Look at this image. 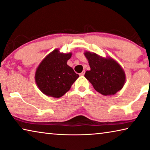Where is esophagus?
Segmentation results:
<instances>
[{"label":"esophagus","mask_w":150,"mask_h":150,"mask_svg":"<svg viewBox=\"0 0 150 150\" xmlns=\"http://www.w3.org/2000/svg\"><path fill=\"white\" fill-rule=\"evenodd\" d=\"M85 71H83L81 73H79V75H80L81 76H83V75H85Z\"/></svg>","instance_id":"1"}]
</instances>
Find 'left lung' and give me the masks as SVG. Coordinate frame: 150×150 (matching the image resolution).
<instances>
[{"label": "left lung", "instance_id": "obj_1", "mask_svg": "<svg viewBox=\"0 0 150 150\" xmlns=\"http://www.w3.org/2000/svg\"><path fill=\"white\" fill-rule=\"evenodd\" d=\"M84 54L91 68V70L85 72V77L97 92L103 96H111L122 89L125 75L115 61L111 58L101 57L90 52H85Z\"/></svg>", "mask_w": 150, "mask_h": 150}]
</instances>
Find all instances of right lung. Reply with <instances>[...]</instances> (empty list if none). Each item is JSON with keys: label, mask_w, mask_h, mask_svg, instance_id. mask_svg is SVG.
<instances>
[{"label": "right lung", "mask_w": 150, "mask_h": 150, "mask_svg": "<svg viewBox=\"0 0 150 150\" xmlns=\"http://www.w3.org/2000/svg\"><path fill=\"white\" fill-rule=\"evenodd\" d=\"M71 57V53H61L55 49L40 63L35 73V81L44 94L56 98L62 97L79 77L67 64Z\"/></svg>", "instance_id": "right-lung-1"}]
</instances>
